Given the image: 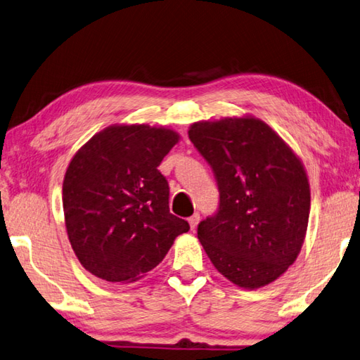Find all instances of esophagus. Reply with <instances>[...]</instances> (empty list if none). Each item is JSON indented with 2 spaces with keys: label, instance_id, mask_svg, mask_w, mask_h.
Wrapping results in <instances>:
<instances>
[{
  "label": "esophagus",
  "instance_id": "1",
  "mask_svg": "<svg viewBox=\"0 0 360 360\" xmlns=\"http://www.w3.org/2000/svg\"><path fill=\"white\" fill-rule=\"evenodd\" d=\"M198 221H200V214H198V212H195V214L192 215V217H188V224H191L192 230H195V228H197Z\"/></svg>",
  "mask_w": 360,
  "mask_h": 360
}]
</instances>
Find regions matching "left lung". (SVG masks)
<instances>
[{
	"label": "left lung",
	"instance_id": "8db88e82",
	"mask_svg": "<svg viewBox=\"0 0 360 360\" xmlns=\"http://www.w3.org/2000/svg\"><path fill=\"white\" fill-rule=\"evenodd\" d=\"M188 139L211 165L220 201L198 239L221 276L240 288L274 282L296 261L310 186L291 148L257 117L192 124Z\"/></svg>",
	"mask_w": 360,
	"mask_h": 360
}]
</instances>
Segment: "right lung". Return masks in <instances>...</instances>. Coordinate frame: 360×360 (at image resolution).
I'll return each mask as SVG.
<instances>
[{
	"mask_svg": "<svg viewBox=\"0 0 360 360\" xmlns=\"http://www.w3.org/2000/svg\"><path fill=\"white\" fill-rule=\"evenodd\" d=\"M179 140L169 129L110 126L70 160L63 182L68 236L78 261L107 282H135L191 230L169 212L158 167Z\"/></svg>",
	"mask_w": 360,
	"mask_h": 360,
	"instance_id": "1",
	"label": "right lung"
}]
</instances>
